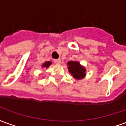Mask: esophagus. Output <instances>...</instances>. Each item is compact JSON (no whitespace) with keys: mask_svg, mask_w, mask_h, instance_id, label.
Masks as SVG:
<instances>
[{"mask_svg":"<svg viewBox=\"0 0 126 126\" xmlns=\"http://www.w3.org/2000/svg\"><path fill=\"white\" fill-rule=\"evenodd\" d=\"M54 63H55V64L59 65V64L61 63V60L60 59H55V60H54Z\"/></svg>","mask_w":126,"mask_h":126,"instance_id":"obj_1","label":"esophagus"}]
</instances>
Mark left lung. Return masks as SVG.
Here are the masks:
<instances>
[{
	"label": "left lung",
	"mask_w": 126,
	"mask_h": 126,
	"mask_svg": "<svg viewBox=\"0 0 126 126\" xmlns=\"http://www.w3.org/2000/svg\"><path fill=\"white\" fill-rule=\"evenodd\" d=\"M67 69L69 72L71 74V76L74 77L77 80L82 79L84 78L86 76V69L84 66L82 65L79 61H70L67 62Z\"/></svg>",
	"instance_id": "8db88e82"
}]
</instances>
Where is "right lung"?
<instances>
[{
    "label": "right lung",
    "instance_id": "1",
    "mask_svg": "<svg viewBox=\"0 0 126 126\" xmlns=\"http://www.w3.org/2000/svg\"><path fill=\"white\" fill-rule=\"evenodd\" d=\"M51 64H52V62H50V61H47V62H44V63L42 65V68L47 69L50 65H51Z\"/></svg>",
    "mask_w": 126,
    "mask_h": 126
}]
</instances>
